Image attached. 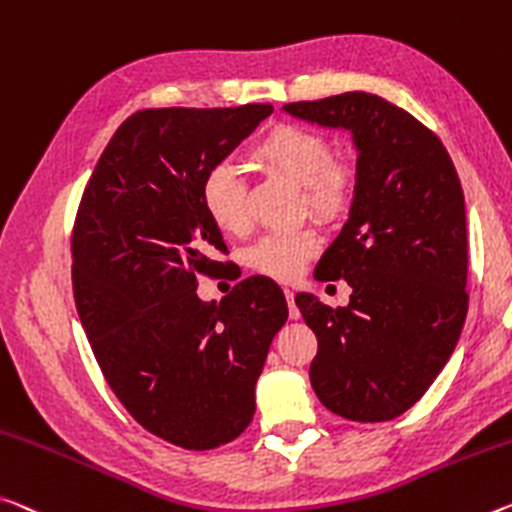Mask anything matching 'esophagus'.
I'll use <instances>...</instances> for the list:
<instances>
[{
    "mask_svg": "<svg viewBox=\"0 0 512 512\" xmlns=\"http://www.w3.org/2000/svg\"><path fill=\"white\" fill-rule=\"evenodd\" d=\"M285 298H287L289 316H291V319H300V310H298V305H296V300H294V291L285 289Z\"/></svg>",
    "mask_w": 512,
    "mask_h": 512,
    "instance_id": "obj_1",
    "label": "esophagus"
}]
</instances>
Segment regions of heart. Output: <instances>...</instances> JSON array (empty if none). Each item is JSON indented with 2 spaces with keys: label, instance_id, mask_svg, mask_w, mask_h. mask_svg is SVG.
<instances>
[{
  "label": "heart",
  "instance_id": "1",
  "mask_svg": "<svg viewBox=\"0 0 512 512\" xmlns=\"http://www.w3.org/2000/svg\"><path fill=\"white\" fill-rule=\"evenodd\" d=\"M332 145L319 129L278 123L266 129L250 148V159L269 173L300 186V205L321 221H339L358 196V170L344 159H332ZM202 207L218 230L239 234L248 227L246 186L237 170L218 164L202 182ZM319 250L310 227L275 232L250 250V266L273 280H294L307 259Z\"/></svg>",
  "mask_w": 512,
  "mask_h": 512
}]
</instances>
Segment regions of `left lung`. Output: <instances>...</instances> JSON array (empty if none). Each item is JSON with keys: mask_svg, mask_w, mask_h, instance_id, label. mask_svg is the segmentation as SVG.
Wrapping results in <instances>:
<instances>
[{"mask_svg": "<svg viewBox=\"0 0 512 512\" xmlns=\"http://www.w3.org/2000/svg\"><path fill=\"white\" fill-rule=\"evenodd\" d=\"M291 116L342 127L358 148V196L314 278H344L346 307L298 294L319 351L310 380L335 415L389 421L444 369L465 326L467 221L456 166L415 116L353 91L285 104Z\"/></svg>", "mask_w": 512, "mask_h": 512, "instance_id": "left-lung-1", "label": "left lung"}]
</instances>
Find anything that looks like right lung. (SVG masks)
<instances>
[{"mask_svg": "<svg viewBox=\"0 0 512 512\" xmlns=\"http://www.w3.org/2000/svg\"><path fill=\"white\" fill-rule=\"evenodd\" d=\"M271 104L143 109L111 136L72 227V289L95 360L125 410L189 451L239 437L255 385L289 310L273 280H241L221 303L198 275L221 271V230L202 182Z\"/></svg>", "mask_w": 512, "mask_h": 512, "instance_id": "right-lung-1", "label": "right lung"}]
</instances>
